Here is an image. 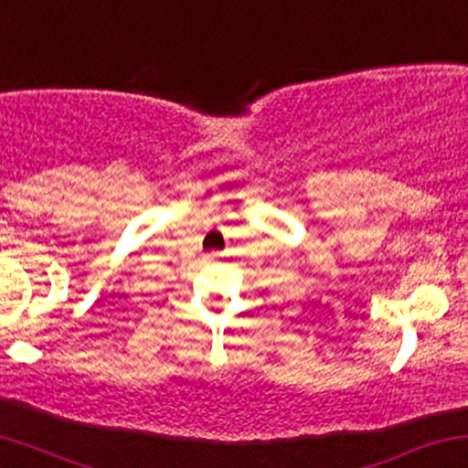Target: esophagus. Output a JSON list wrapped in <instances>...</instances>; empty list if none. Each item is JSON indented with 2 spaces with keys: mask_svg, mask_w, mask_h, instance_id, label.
Masks as SVG:
<instances>
[{
  "mask_svg": "<svg viewBox=\"0 0 468 468\" xmlns=\"http://www.w3.org/2000/svg\"><path fill=\"white\" fill-rule=\"evenodd\" d=\"M207 261H218V254H207Z\"/></svg>",
  "mask_w": 468,
  "mask_h": 468,
  "instance_id": "obj_1",
  "label": "esophagus"
}]
</instances>
